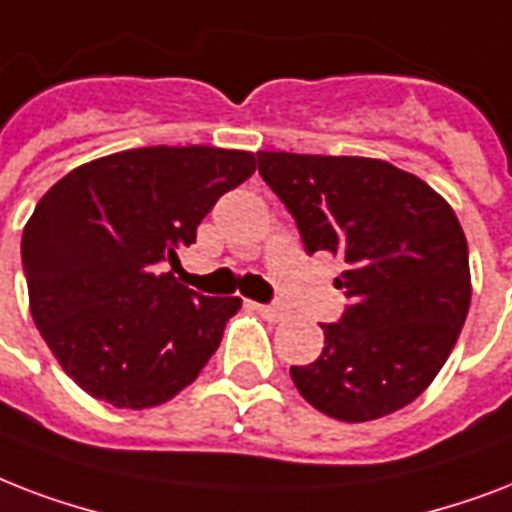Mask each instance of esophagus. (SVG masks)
<instances>
[{"label":"esophagus","mask_w":512,"mask_h":512,"mask_svg":"<svg viewBox=\"0 0 512 512\" xmlns=\"http://www.w3.org/2000/svg\"><path fill=\"white\" fill-rule=\"evenodd\" d=\"M253 310L259 312L261 318H267V320H283L285 318V310L283 307H275V304H251Z\"/></svg>","instance_id":"1"}]
</instances>
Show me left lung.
<instances>
[{"mask_svg": "<svg viewBox=\"0 0 512 512\" xmlns=\"http://www.w3.org/2000/svg\"><path fill=\"white\" fill-rule=\"evenodd\" d=\"M307 253L344 259L350 299L323 323L326 347L291 366L301 398L339 419L371 422L430 387L470 310L467 240L451 205L414 173L371 157L259 152Z\"/></svg>", "mask_w": 512, "mask_h": 512, "instance_id": "8db88e82", "label": "left lung"}]
</instances>
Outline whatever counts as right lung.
Instances as JSON below:
<instances>
[{
    "mask_svg": "<svg viewBox=\"0 0 512 512\" xmlns=\"http://www.w3.org/2000/svg\"><path fill=\"white\" fill-rule=\"evenodd\" d=\"M253 170L240 149L144 146L79 165L37 202L21 240L31 318L87 395L160 406L219 350L243 301L200 296L160 264Z\"/></svg>",
    "mask_w": 512,
    "mask_h": 512,
    "instance_id": "obj_1",
    "label": "right lung"
}]
</instances>
